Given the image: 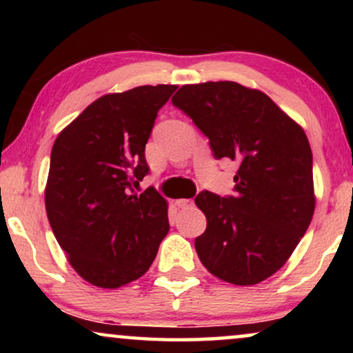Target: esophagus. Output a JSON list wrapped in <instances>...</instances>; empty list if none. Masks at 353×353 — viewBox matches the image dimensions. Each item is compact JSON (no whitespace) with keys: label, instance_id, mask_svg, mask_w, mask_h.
I'll use <instances>...</instances> for the list:
<instances>
[{"label":"esophagus","instance_id":"34e87169","mask_svg":"<svg viewBox=\"0 0 353 353\" xmlns=\"http://www.w3.org/2000/svg\"><path fill=\"white\" fill-rule=\"evenodd\" d=\"M175 204L180 207V209H190V207L194 205V201H192V199H178Z\"/></svg>","mask_w":353,"mask_h":353}]
</instances>
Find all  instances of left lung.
Listing matches in <instances>:
<instances>
[{
  "label": "left lung",
  "mask_w": 353,
  "mask_h": 353,
  "mask_svg": "<svg viewBox=\"0 0 353 353\" xmlns=\"http://www.w3.org/2000/svg\"><path fill=\"white\" fill-rule=\"evenodd\" d=\"M172 103L216 159L239 163L234 196L202 191L194 199L207 219L194 243L202 265L236 286L262 283L288 262L315 212L305 132L267 94L236 81L183 85Z\"/></svg>",
  "instance_id": "1"
}]
</instances>
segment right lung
<instances>
[{
  "instance_id": "obj_1",
  "label": "right lung",
  "mask_w": 353,
  "mask_h": 353,
  "mask_svg": "<svg viewBox=\"0 0 353 353\" xmlns=\"http://www.w3.org/2000/svg\"><path fill=\"white\" fill-rule=\"evenodd\" d=\"M176 85L101 96L57 134L45 188L46 215L72 268L117 289L141 278L168 233V204L154 188L138 194L144 149L159 109Z\"/></svg>"
}]
</instances>
